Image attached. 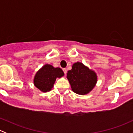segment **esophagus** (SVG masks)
Returning <instances> with one entry per match:
<instances>
[{
    "label": "esophagus",
    "instance_id": "1",
    "mask_svg": "<svg viewBox=\"0 0 133 133\" xmlns=\"http://www.w3.org/2000/svg\"><path fill=\"white\" fill-rule=\"evenodd\" d=\"M63 71H64V74L66 75V73H67V69H65V68H64V69H63Z\"/></svg>",
    "mask_w": 133,
    "mask_h": 133
}]
</instances>
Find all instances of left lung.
I'll use <instances>...</instances> for the list:
<instances>
[{
  "label": "left lung",
  "instance_id": "1",
  "mask_svg": "<svg viewBox=\"0 0 133 133\" xmlns=\"http://www.w3.org/2000/svg\"><path fill=\"white\" fill-rule=\"evenodd\" d=\"M67 78L70 83L72 91L81 95L89 93L97 81L96 73L81 62L73 64L72 69L68 71Z\"/></svg>",
  "mask_w": 133,
  "mask_h": 133
}]
</instances>
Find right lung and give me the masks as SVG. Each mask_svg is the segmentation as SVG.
Returning a JSON list of instances; mask_svg holds the SVG:
<instances>
[{
    "instance_id": "obj_1",
    "label": "right lung",
    "mask_w": 133,
    "mask_h": 133,
    "mask_svg": "<svg viewBox=\"0 0 133 133\" xmlns=\"http://www.w3.org/2000/svg\"><path fill=\"white\" fill-rule=\"evenodd\" d=\"M64 73L60 68H54L45 64L37 71L34 78V85L42 92L51 90L57 78L64 76Z\"/></svg>"
}]
</instances>
